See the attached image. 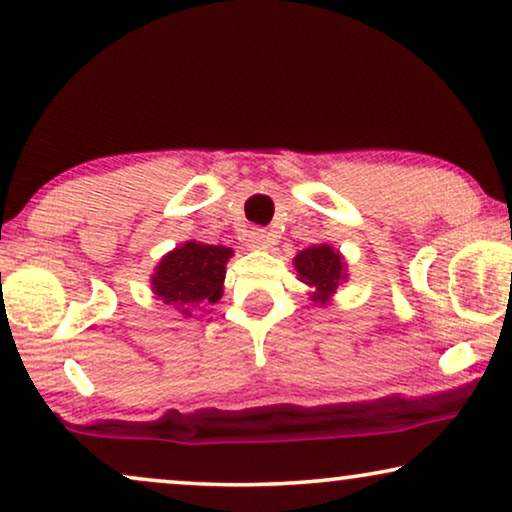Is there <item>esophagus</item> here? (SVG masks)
I'll return each mask as SVG.
<instances>
[{
  "mask_svg": "<svg viewBox=\"0 0 512 512\" xmlns=\"http://www.w3.org/2000/svg\"><path fill=\"white\" fill-rule=\"evenodd\" d=\"M272 244V235L263 228H251L247 233V247L251 249H268Z\"/></svg>",
  "mask_w": 512,
  "mask_h": 512,
  "instance_id": "obj_1",
  "label": "esophagus"
}]
</instances>
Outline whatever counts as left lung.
Instances as JSON below:
<instances>
[{
    "label": "left lung",
    "instance_id": "1",
    "mask_svg": "<svg viewBox=\"0 0 512 512\" xmlns=\"http://www.w3.org/2000/svg\"><path fill=\"white\" fill-rule=\"evenodd\" d=\"M293 268L298 270L300 282L314 289L310 298L319 305H326L338 291V286L347 279L345 258L331 244H314V247L298 251L293 258Z\"/></svg>",
    "mask_w": 512,
    "mask_h": 512
}]
</instances>
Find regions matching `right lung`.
I'll return each mask as SVG.
<instances>
[{"instance_id": "1", "label": "right lung", "mask_w": 512, "mask_h": 512, "mask_svg": "<svg viewBox=\"0 0 512 512\" xmlns=\"http://www.w3.org/2000/svg\"><path fill=\"white\" fill-rule=\"evenodd\" d=\"M233 249L214 244L186 242L160 258L153 272V293L165 305L191 317L202 305L216 303L223 296L226 263Z\"/></svg>"}]
</instances>
